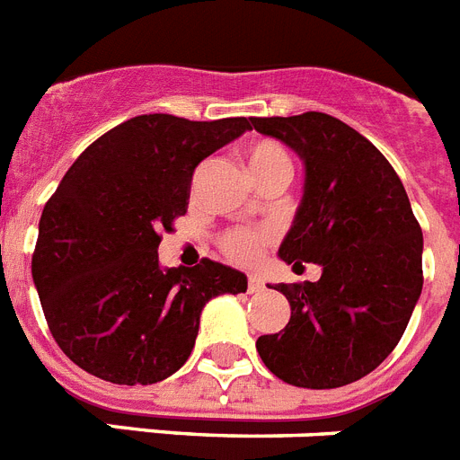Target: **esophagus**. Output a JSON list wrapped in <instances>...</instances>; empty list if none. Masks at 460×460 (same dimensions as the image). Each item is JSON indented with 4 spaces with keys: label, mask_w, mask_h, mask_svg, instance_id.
I'll return each mask as SVG.
<instances>
[{
    "label": "esophagus",
    "mask_w": 460,
    "mask_h": 460,
    "mask_svg": "<svg viewBox=\"0 0 460 460\" xmlns=\"http://www.w3.org/2000/svg\"><path fill=\"white\" fill-rule=\"evenodd\" d=\"M264 289V280H261V276H257V273H250L248 276V292H261Z\"/></svg>",
    "instance_id": "esophagus-1"
}]
</instances>
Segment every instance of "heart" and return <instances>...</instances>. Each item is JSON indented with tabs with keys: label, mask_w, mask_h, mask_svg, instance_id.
I'll use <instances>...</instances> for the list:
<instances>
[{
	"label": "heart",
	"mask_w": 460,
	"mask_h": 460,
	"mask_svg": "<svg viewBox=\"0 0 460 460\" xmlns=\"http://www.w3.org/2000/svg\"><path fill=\"white\" fill-rule=\"evenodd\" d=\"M245 165L254 182L266 177H288L292 172V161L288 152L276 140H257L245 149ZM273 241V231L264 226H234L219 236L222 252L236 264H252L260 257L261 248Z\"/></svg>",
	"instance_id": "1"
}]
</instances>
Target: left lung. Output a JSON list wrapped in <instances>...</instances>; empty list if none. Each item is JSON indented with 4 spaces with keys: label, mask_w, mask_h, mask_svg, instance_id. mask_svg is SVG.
<instances>
[{
    "label": "left lung",
    "mask_w": 460,
    "mask_h": 460,
    "mask_svg": "<svg viewBox=\"0 0 460 460\" xmlns=\"http://www.w3.org/2000/svg\"><path fill=\"white\" fill-rule=\"evenodd\" d=\"M295 149L306 168L304 199L278 250L292 269L314 261L315 283L276 285L292 315L257 339L285 384L339 388L367 376L402 339L423 288V234L384 154L323 111L250 119Z\"/></svg>",
    "instance_id": "1"
}]
</instances>
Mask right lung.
Wrapping results in <instances>:
<instances>
[{"mask_svg":"<svg viewBox=\"0 0 460 460\" xmlns=\"http://www.w3.org/2000/svg\"><path fill=\"white\" fill-rule=\"evenodd\" d=\"M245 130V117L142 114L65 172L41 212L32 278L53 339L81 369L119 385L168 379L191 355L203 306L248 289L231 266L161 269L156 252L187 212L196 165Z\"/></svg>","mask_w":460,"mask_h":460,"instance_id":"add662e5","label":"right lung"}]
</instances>
